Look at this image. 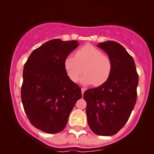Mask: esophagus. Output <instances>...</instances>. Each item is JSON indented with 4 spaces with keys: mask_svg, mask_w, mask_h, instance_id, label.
Wrapping results in <instances>:
<instances>
[{
    "mask_svg": "<svg viewBox=\"0 0 154 154\" xmlns=\"http://www.w3.org/2000/svg\"><path fill=\"white\" fill-rule=\"evenodd\" d=\"M86 88H81V92H82V94H83V93H84L85 92V91H86Z\"/></svg>",
    "mask_w": 154,
    "mask_h": 154,
    "instance_id": "esophagus-1",
    "label": "esophagus"
}]
</instances>
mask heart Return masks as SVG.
<instances>
[{
  "mask_svg": "<svg viewBox=\"0 0 154 154\" xmlns=\"http://www.w3.org/2000/svg\"><path fill=\"white\" fill-rule=\"evenodd\" d=\"M64 67L69 78L77 82L81 79L83 84L100 86L109 78L112 71V62L108 56L91 45H86L77 50L74 57H68L64 61Z\"/></svg>",
  "mask_w": 154,
  "mask_h": 154,
  "instance_id": "obj_1",
  "label": "heart"
}]
</instances>
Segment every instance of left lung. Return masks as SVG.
<instances>
[{"mask_svg":"<svg viewBox=\"0 0 154 154\" xmlns=\"http://www.w3.org/2000/svg\"><path fill=\"white\" fill-rule=\"evenodd\" d=\"M112 62V71L101 86L86 90V115L91 131L99 136L116 134L128 121L137 98L139 75L133 58L114 41L99 43Z\"/></svg>","mask_w":154,"mask_h":154,"instance_id":"obj_1","label":"left lung"}]
</instances>
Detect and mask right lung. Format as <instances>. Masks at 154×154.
Here are the masks:
<instances>
[{"mask_svg":"<svg viewBox=\"0 0 154 154\" xmlns=\"http://www.w3.org/2000/svg\"><path fill=\"white\" fill-rule=\"evenodd\" d=\"M78 45L75 40H50L34 50L24 64L21 101L30 123L45 133L63 131L82 97L81 88L64 67L65 60Z\"/></svg>","mask_w":154,"mask_h":154,"instance_id":"obj_1","label":"right lung"}]
</instances>
